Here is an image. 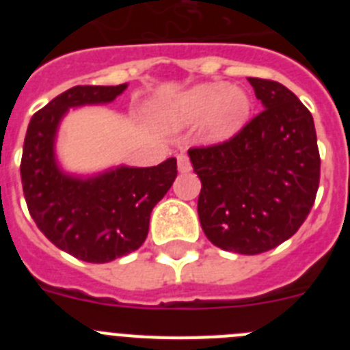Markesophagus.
I'll use <instances>...</instances> for the list:
<instances>
[{
  "mask_svg": "<svg viewBox=\"0 0 350 350\" xmlns=\"http://www.w3.org/2000/svg\"><path fill=\"white\" fill-rule=\"evenodd\" d=\"M177 163H178V172L180 173L191 172V161H189V157L185 156V154H178Z\"/></svg>",
  "mask_w": 350,
  "mask_h": 350,
  "instance_id": "obj_1",
  "label": "esophagus"
}]
</instances>
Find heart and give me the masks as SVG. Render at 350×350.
<instances>
[{"label":"heart","instance_id":"obj_1","mask_svg":"<svg viewBox=\"0 0 350 350\" xmlns=\"http://www.w3.org/2000/svg\"><path fill=\"white\" fill-rule=\"evenodd\" d=\"M250 112L249 96L224 82L194 85L166 103L161 117L170 128H185L205 119L203 128L210 142L230 140L237 135Z\"/></svg>","mask_w":350,"mask_h":350}]
</instances>
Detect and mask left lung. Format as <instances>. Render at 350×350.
<instances>
[{
	"label": "left lung",
	"instance_id": "left-lung-1",
	"mask_svg": "<svg viewBox=\"0 0 350 350\" xmlns=\"http://www.w3.org/2000/svg\"><path fill=\"white\" fill-rule=\"evenodd\" d=\"M265 110L222 144L189 148L202 180L198 215L222 250L254 256L275 249L305 222L319 189L314 119L286 85L249 79Z\"/></svg>",
	"mask_w": 350,
	"mask_h": 350
}]
</instances>
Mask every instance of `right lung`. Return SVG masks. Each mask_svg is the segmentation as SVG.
<instances>
[{
    "mask_svg": "<svg viewBox=\"0 0 350 350\" xmlns=\"http://www.w3.org/2000/svg\"><path fill=\"white\" fill-rule=\"evenodd\" d=\"M120 85H75L31 117L21 178L31 217L57 249L88 262H108L137 250L148 233L150 212L177 177V159L150 168L117 166L92 177L64 173L55 161V137L70 108L103 105Z\"/></svg>",
    "mask_w": 350,
    "mask_h": 350,
    "instance_id": "1",
    "label": "right lung"
}]
</instances>
